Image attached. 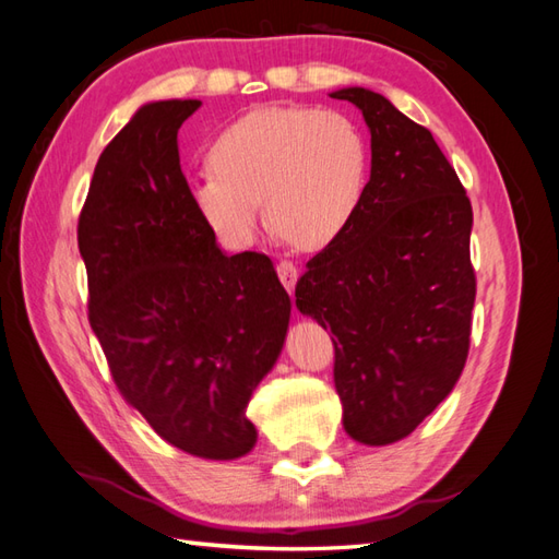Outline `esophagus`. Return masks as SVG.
<instances>
[{"label":"esophagus","instance_id":"obj_1","mask_svg":"<svg viewBox=\"0 0 559 559\" xmlns=\"http://www.w3.org/2000/svg\"><path fill=\"white\" fill-rule=\"evenodd\" d=\"M276 271H278L281 283L285 285V290H293V288H295V281H297V269H295V264L288 262V259H281V262L276 264Z\"/></svg>","mask_w":559,"mask_h":559}]
</instances>
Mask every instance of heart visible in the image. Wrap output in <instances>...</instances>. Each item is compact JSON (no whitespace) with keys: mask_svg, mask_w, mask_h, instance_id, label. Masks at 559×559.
Listing matches in <instances>:
<instances>
[{"mask_svg":"<svg viewBox=\"0 0 559 559\" xmlns=\"http://www.w3.org/2000/svg\"><path fill=\"white\" fill-rule=\"evenodd\" d=\"M210 171L190 188L194 210L221 242L242 248L269 224L302 250L333 242L365 200L371 145L338 109L262 107L221 128Z\"/></svg>","mask_w":559,"mask_h":559,"instance_id":"heart-1","label":"heart"}]
</instances>
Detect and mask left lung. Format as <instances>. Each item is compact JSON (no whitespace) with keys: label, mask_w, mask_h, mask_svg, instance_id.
I'll use <instances>...</instances> for the list:
<instances>
[{"label":"left lung","mask_w":559,"mask_h":559,"mask_svg":"<svg viewBox=\"0 0 559 559\" xmlns=\"http://www.w3.org/2000/svg\"><path fill=\"white\" fill-rule=\"evenodd\" d=\"M331 97L361 109L371 178L349 226L307 262L295 305L333 333L345 431L388 445L450 395L466 365L472 202L428 128L365 87Z\"/></svg>","instance_id":"left-lung-1"}]
</instances>
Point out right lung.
I'll return each mask as SVG.
<instances>
[{"instance_id":"obj_1","label":"right lung","mask_w":559,"mask_h":559,"mask_svg":"<svg viewBox=\"0 0 559 559\" xmlns=\"http://www.w3.org/2000/svg\"><path fill=\"white\" fill-rule=\"evenodd\" d=\"M200 104H145L104 147L78 250L123 400L171 445L236 460L257 443L248 402L281 353L290 297L266 254L226 257L194 210L178 128Z\"/></svg>"}]
</instances>
